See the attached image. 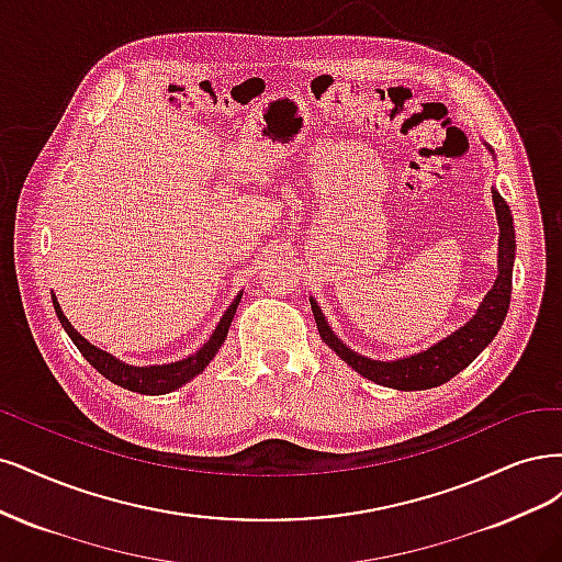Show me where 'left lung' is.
<instances>
[{"label":"left lung","mask_w":562,"mask_h":562,"mask_svg":"<svg viewBox=\"0 0 562 562\" xmlns=\"http://www.w3.org/2000/svg\"><path fill=\"white\" fill-rule=\"evenodd\" d=\"M493 203H495L497 224H499V247H497L499 273L493 289L485 294L483 303L479 305L476 315L469 319L464 327L452 331L443 340L434 342V346H429L418 355L402 357L394 361H380V359H369L364 355L350 350L346 342L331 331L327 317L322 315L317 301L311 296V307H313L322 340L327 342V346L359 375L373 380L375 385H385V387L404 390V392L443 385L452 375H458L462 369L472 364V361L481 355V350L487 348V342L497 336L512 301V273H514V257H516L514 220H512L509 205H506V201L497 193V189H493Z\"/></svg>","instance_id":"obj_1"}]
</instances>
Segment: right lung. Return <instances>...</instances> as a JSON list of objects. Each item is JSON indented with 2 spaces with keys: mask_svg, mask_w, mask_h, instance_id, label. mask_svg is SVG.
<instances>
[{
  "mask_svg": "<svg viewBox=\"0 0 562 562\" xmlns=\"http://www.w3.org/2000/svg\"><path fill=\"white\" fill-rule=\"evenodd\" d=\"M240 299H243V294L233 299V303L226 307V313L222 315L220 324H216V329L212 331L210 340L201 350H195L191 357H187L182 361H172V364H158V367H131V364H125V361L112 357L110 352L90 346V342L67 322L56 296H53V307H56V315L65 327L67 336L71 338V342L79 348V352L86 357L88 364L95 371H100L106 380H112L114 385H121L123 390L139 392V394H166V392H172L177 387L187 385L189 380H193L198 373H203V369L214 359L216 350L224 346L228 327H231L235 311H238Z\"/></svg>",
  "mask_w": 562,
  "mask_h": 562,
  "instance_id": "right-lung-1",
  "label": "right lung"
}]
</instances>
